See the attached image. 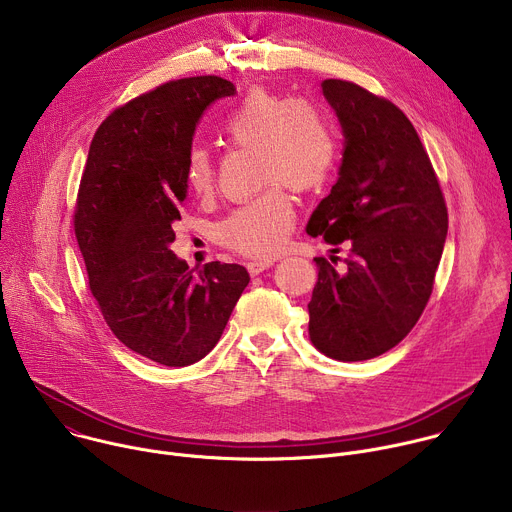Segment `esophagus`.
Listing matches in <instances>:
<instances>
[{
  "mask_svg": "<svg viewBox=\"0 0 512 512\" xmlns=\"http://www.w3.org/2000/svg\"><path fill=\"white\" fill-rule=\"evenodd\" d=\"M273 263H275L273 259H253V261L247 263V269H249L251 275H259V273H263L265 269H269Z\"/></svg>",
  "mask_w": 512,
  "mask_h": 512,
  "instance_id": "1",
  "label": "esophagus"
}]
</instances>
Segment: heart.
Returning <instances> with one entry per match:
<instances>
[{
    "label": "heart",
    "mask_w": 512,
    "mask_h": 512,
    "mask_svg": "<svg viewBox=\"0 0 512 512\" xmlns=\"http://www.w3.org/2000/svg\"><path fill=\"white\" fill-rule=\"evenodd\" d=\"M225 139L257 150L263 194L235 208L218 227V239L249 257L279 253L296 223V208L283 183L296 192L320 190L338 162V137L330 117L312 101L251 91L223 121ZM186 188L206 198L216 184L214 162L204 148H192L184 164Z\"/></svg>",
    "instance_id": "1"
}]
</instances>
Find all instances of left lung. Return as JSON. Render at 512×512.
<instances>
[{
  "label": "left lung",
  "instance_id": "obj_1",
  "mask_svg": "<svg viewBox=\"0 0 512 512\" xmlns=\"http://www.w3.org/2000/svg\"><path fill=\"white\" fill-rule=\"evenodd\" d=\"M322 93L342 125L344 152L338 180L306 231L330 245L346 243L350 255L344 269L314 259L308 330L322 354L356 362L397 346L423 314L448 208L423 143L397 105L340 79L322 81Z\"/></svg>",
  "mask_w": 512,
  "mask_h": 512
}]
</instances>
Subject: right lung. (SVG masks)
<instances>
[{
	"mask_svg": "<svg viewBox=\"0 0 512 512\" xmlns=\"http://www.w3.org/2000/svg\"><path fill=\"white\" fill-rule=\"evenodd\" d=\"M231 95L227 79L190 77L117 107L95 131L77 194L75 235L107 326L164 367L204 358L249 283L237 263L212 261L194 275L170 249L196 123Z\"/></svg>",
	"mask_w": 512,
	"mask_h": 512,
	"instance_id": "1",
	"label": "right lung"
}]
</instances>
